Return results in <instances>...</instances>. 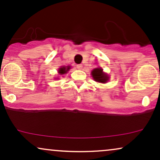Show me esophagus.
I'll return each mask as SVG.
<instances>
[{"mask_svg": "<svg viewBox=\"0 0 160 160\" xmlns=\"http://www.w3.org/2000/svg\"><path fill=\"white\" fill-rule=\"evenodd\" d=\"M77 68H78V69L81 70L82 68H83V64H77Z\"/></svg>", "mask_w": 160, "mask_h": 160, "instance_id": "1", "label": "esophagus"}]
</instances>
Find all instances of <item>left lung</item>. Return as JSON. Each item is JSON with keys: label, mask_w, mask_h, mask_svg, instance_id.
Here are the masks:
<instances>
[{"label": "left lung", "mask_w": 160, "mask_h": 160, "mask_svg": "<svg viewBox=\"0 0 160 160\" xmlns=\"http://www.w3.org/2000/svg\"><path fill=\"white\" fill-rule=\"evenodd\" d=\"M92 78L95 81L98 82V83H106L108 80L109 77H108V74L103 72V70L101 68H95L91 72Z\"/></svg>", "instance_id": "obj_1"}]
</instances>
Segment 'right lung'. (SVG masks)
<instances>
[{
	"label": "right lung",
	"mask_w": 160,
	"mask_h": 160,
	"mask_svg": "<svg viewBox=\"0 0 160 160\" xmlns=\"http://www.w3.org/2000/svg\"><path fill=\"white\" fill-rule=\"evenodd\" d=\"M71 69V66H66V67H61L60 68L58 69V73L60 75H63L64 73H67L68 72V71Z\"/></svg>",
	"instance_id": "1"
}]
</instances>
